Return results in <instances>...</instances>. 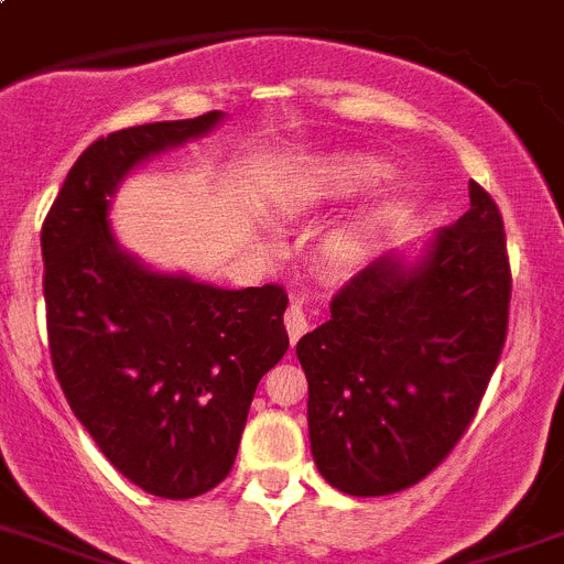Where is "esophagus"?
<instances>
[{
	"label": "esophagus",
	"instance_id": "1",
	"mask_svg": "<svg viewBox=\"0 0 564 564\" xmlns=\"http://www.w3.org/2000/svg\"><path fill=\"white\" fill-rule=\"evenodd\" d=\"M285 327H288V338H291V344H296V340L307 333V327H310L307 313H304V307L299 302H293L291 307H288Z\"/></svg>",
	"mask_w": 564,
	"mask_h": 564
}]
</instances>
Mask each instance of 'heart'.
<instances>
[{
    "label": "heart",
    "instance_id": "obj_1",
    "mask_svg": "<svg viewBox=\"0 0 564 564\" xmlns=\"http://www.w3.org/2000/svg\"><path fill=\"white\" fill-rule=\"evenodd\" d=\"M394 173V164L375 153H333L299 173L296 184H293V209L318 212L360 200L386 187ZM397 218H400L397 200H377V204L366 206L349 224L329 231L322 246L324 260L338 271H358L371 260L377 242L389 235Z\"/></svg>",
    "mask_w": 564,
    "mask_h": 564
}]
</instances>
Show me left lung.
<instances>
[{
	"mask_svg": "<svg viewBox=\"0 0 564 564\" xmlns=\"http://www.w3.org/2000/svg\"><path fill=\"white\" fill-rule=\"evenodd\" d=\"M509 296L503 220L469 181L456 224L383 254L333 299L296 344L310 453L329 487L377 498L444 462L498 366Z\"/></svg>",
	"mask_w": 564,
	"mask_h": 564,
	"instance_id": "left-lung-1",
	"label": "left lung"
}]
</instances>
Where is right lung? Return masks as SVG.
Wrapping results in <instances>:
<instances>
[{"mask_svg":"<svg viewBox=\"0 0 564 564\" xmlns=\"http://www.w3.org/2000/svg\"><path fill=\"white\" fill-rule=\"evenodd\" d=\"M224 120L209 111L97 139L41 229L61 389L102 456L167 500L229 475L257 383L288 352V296L279 285L231 291L148 265L113 235L111 204L133 170Z\"/></svg>","mask_w":564,"mask_h":564,"instance_id":"right-lung-1","label":"right lung"}]
</instances>
